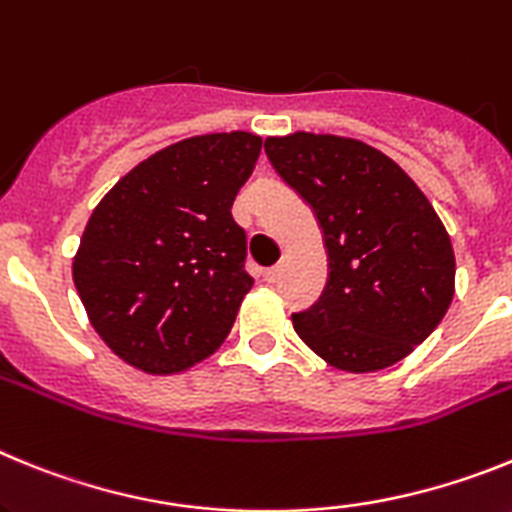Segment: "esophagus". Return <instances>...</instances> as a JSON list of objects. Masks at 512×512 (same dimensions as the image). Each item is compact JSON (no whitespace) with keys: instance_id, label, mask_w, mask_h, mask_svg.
<instances>
[{"instance_id":"esophagus-1","label":"esophagus","mask_w":512,"mask_h":512,"mask_svg":"<svg viewBox=\"0 0 512 512\" xmlns=\"http://www.w3.org/2000/svg\"><path fill=\"white\" fill-rule=\"evenodd\" d=\"M278 275H281V265H273V268H268L265 273H262V278L268 283H275L278 281Z\"/></svg>"}]
</instances>
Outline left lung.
I'll return each instance as SVG.
<instances>
[{
	"label": "left lung",
	"mask_w": 512,
	"mask_h": 512,
	"mask_svg": "<svg viewBox=\"0 0 512 512\" xmlns=\"http://www.w3.org/2000/svg\"><path fill=\"white\" fill-rule=\"evenodd\" d=\"M278 175L314 208L330 278L293 314L306 348L337 371L371 373L412 353L446 317L456 257L441 216L384 151L335 133L268 136Z\"/></svg>",
	"instance_id": "left-lung-1"
}]
</instances>
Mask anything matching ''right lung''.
<instances>
[{
    "label": "right lung",
    "mask_w": 512,
    "mask_h": 512,
    "mask_svg": "<svg viewBox=\"0 0 512 512\" xmlns=\"http://www.w3.org/2000/svg\"><path fill=\"white\" fill-rule=\"evenodd\" d=\"M250 131L164 146L105 193L71 262L87 319L128 366L180 373L219 350L255 286L231 219L260 154Z\"/></svg>",
    "instance_id": "add662e5"
}]
</instances>
